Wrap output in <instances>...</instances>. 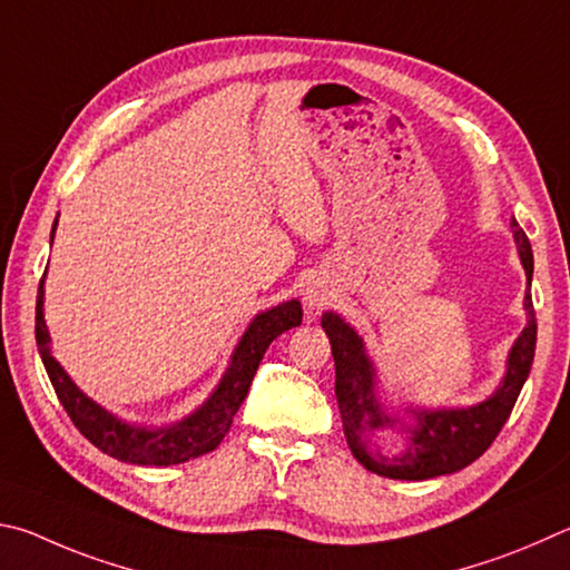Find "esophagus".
<instances>
[{
	"label": "esophagus",
	"mask_w": 570,
	"mask_h": 570,
	"mask_svg": "<svg viewBox=\"0 0 570 570\" xmlns=\"http://www.w3.org/2000/svg\"><path fill=\"white\" fill-rule=\"evenodd\" d=\"M305 301H307V305L313 307V311H321V307L327 303V295L321 293V291H307Z\"/></svg>",
	"instance_id": "esophagus-1"
}]
</instances>
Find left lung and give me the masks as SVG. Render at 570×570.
Returning a JSON list of instances; mask_svg holds the SVG:
<instances>
[{
    "label": "left lung",
    "mask_w": 570,
    "mask_h": 570,
    "mask_svg": "<svg viewBox=\"0 0 570 570\" xmlns=\"http://www.w3.org/2000/svg\"><path fill=\"white\" fill-rule=\"evenodd\" d=\"M518 253H521L528 283L533 277V249L515 217L511 219ZM528 325L518 337L511 357H508V373L498 393L488 401L478 403L465 411H421L415 415V428H405L411 435L401 455H383L375 451L371 438L395 421L383 411L375 397V373L363 351V341L355 331L333 313L323 315V331L331 337V351L335 361V395L341 407L343 431L353 455L367 471L395 478V481H428V478L455 473L461 468L478 461L501 433L508 415L521 395V387L531 373L535 355V311L533 297L525 293Z\"/></svg>",
    "instance_id": "8db88e82"
}]
</instances>
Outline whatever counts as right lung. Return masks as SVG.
<instances>
[{"label":"right lung","instance_id":"right-lung-1","mask_svg":"<svg viewBox=\"0 0 570 570\" xmlns=\"http://www.w3.org/2000/svg\"><path fill=\"white\" fill-rule=\"evenodd\" d=\"M57 225V223H55ZM45 277L39 279L37 291V315H35V337L39 355L47 367L49 381H52L55 393L59 403L65 405L69 421L82 433L89 443L99 451L117 458L122 463L135 465H177L193 458L205 455L215 451L223 441L225 433L233 425V417L243 405L245 395L253 385V377L257 373V365L263 361L267 345L283 335L291 327L303 323V307L297 301L283 303L257 315L253 325L247 327L243 341L235 347L233 363H229L227 373L219 381L217 391L209 395V401L199 407L197 413L185 417L183 423L173 428H159V431H147V428L125 425L117 421L115 415L102 411L97 403L79 391V387L69 381V375L59 367V363L49 355V335L45 325Z\"/></svg>","mask_w":570,"mask_h":570}]
</instances>
